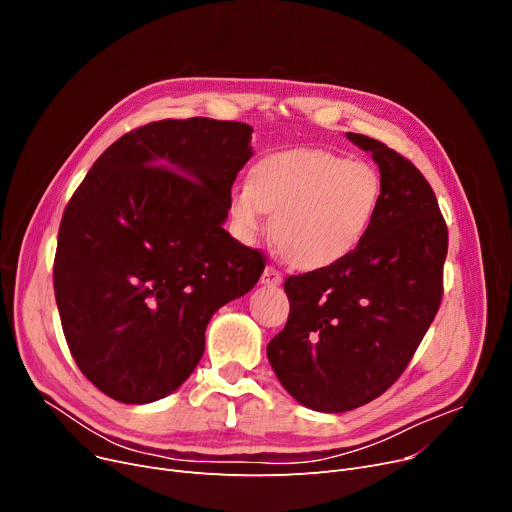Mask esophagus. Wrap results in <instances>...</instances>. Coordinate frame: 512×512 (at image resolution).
<instances>
[{"label":"esophagus","mask_w":512,"mask_h":512,"mask_svg":"<svg viewBox=\"0 0 512 512\" xmlns=\"http://www.w3.org/2000/svg\"><path fill=\"white\" fill-rule=\"evenodd\" d=\"M282 282V274L276 270V267H265V272L261 276L263 286H278Z\"/></svg>","instance_id":"esophagus-1"}]
</instances>
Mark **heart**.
<instances>
[{"label": "heart", "mask_w": 512, "mask_h": 512, "mask_svg": "<svg viewBox=\"0 0 512 512\" xmlns=\"http://www.w3.org/2000/svg\"><path fill=\"white\" fill-rule=\"evenodd\" d=\"M382 176L367 161L324 149L284 151L261 159L251 184L232 191L236 234L253 242L274 211L278 251L303 270L326 267L353 253L378 215Z\"/></svg>", "instance_id": "1"}]
</instances>
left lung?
Wrapping results in <instances>:
<instances>
[{
    "instance_id": "obj_1",
    "label": "left lung",
    "mask_w": 512,
    "mask_h": 512,
    "mask_svg": "<svg viewBox=\"0 0 512 512\" xmlns=\"http://www.w3.org/2000/svg\"><path fill=\"white\" fill-rule=\"evenodd\" d=\"M346 139L380 168L378 215L353 253L284 282L288 321L267 344L284 390L319 413L363 407L400 378L438 313L448 251L423 174L365 134Z\"/></svg>"
}]
</instances>
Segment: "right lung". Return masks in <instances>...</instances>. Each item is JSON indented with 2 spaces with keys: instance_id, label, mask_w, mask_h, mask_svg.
Here are the masks:
<instances>
[{
  "instance_id": "right-lung-1",
  "label": "right lung",
  "mask_w": 512,
  "mask_h": 512,
  "mask_svg": "<svg viewBox=\"0 0 512 512\" xmlns=\"http://www.w3.org/2000/svg\"><path fill=\"white\" fill-rule=\"evenodd\" d=\"M251 132L211 118L145 124L72 195L53 288L78 369L110 398L172 394L201 361L213 313L257 284L261 253L224 230Z\"/></svg>"
}]
</instances>
